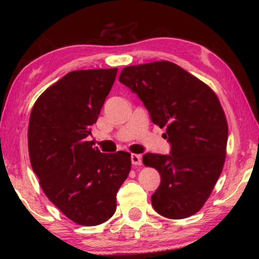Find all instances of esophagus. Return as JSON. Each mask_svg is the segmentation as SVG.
<instances>
[{"label":"esophagus","mask_w":259,"mask_h":259,"mask_svg":"<svg viewBox=\"0 0 259 259\" xmlns=\"http://www.w3.org/2000/svg\"><path fill=\"white\" fill-rule=\"evenodd\" d=\"M130 159H131V163H133L134 165L142 164V155L140 154H131Z\"/></svg>","instance_id":"obj_1"}]
</instances>
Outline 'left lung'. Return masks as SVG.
<instances>
[{"label":"left lung","mask_w":259,"mask_h":259,"mask_svg":"<svg viewBox=\"0 0 259 259\" xmlns=\"http://www.w3.org/2000/svg\"><path fill=\"white\" fill-rule=\"evenodd\" d=\"M119 81L142 100L170 144L168 155L146 153L143 163L159 171L152 205L161 216L182 219L202 208L225 162L229 129L216 94L170 61L128 66Z\"/></svg>","instance_id":"8db88e82"}]
</instances>
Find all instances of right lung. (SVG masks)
Instances as JSON below:
<instances>
[{"instance_id": "obj_1", "label": "right lung", "mask_w": 259, "mask_h": 259, "mask_svg": "<svg viewBox=\"0 0 259 259\" xmlns=\"http://www.w3.org/2000/svg\"><path fill=\"white\" fill-rule=\"evenodd\" d=\"M117 68L73 71L35 102L28 152L45 194L80 225L108 221L131 169L130 153H102L87 138L115 81Z\"/></svg>"}]
</instances>
